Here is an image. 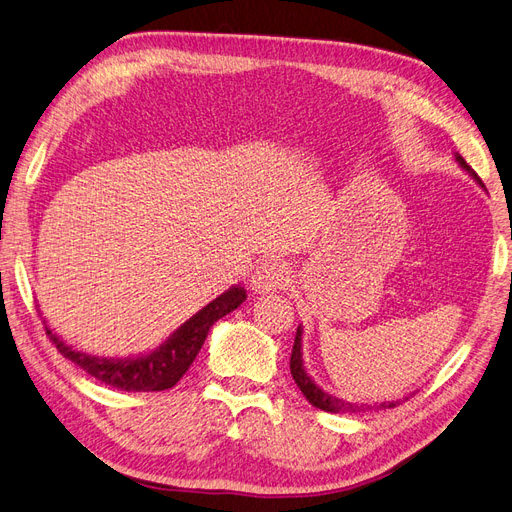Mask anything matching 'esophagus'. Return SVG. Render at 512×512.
I'll use <instances>...</instances> for the list:
<instances>
[{
  "mask_svg": "<svg viewBox=\"0 0 512 512\" xmlns=\"http://www.w3.org/2000/svg\"><path fill=\"white\" fill-rule=\"evenodd\" d=\"M287 285V272L278 261L268 259L257 266L251 276V287L255 293H274Z\"/></svg>",
  "mask_w": 512,
  "mask_h": 512,
  "instance_id": "1",
  "label": "esophagus"
}]
</instances>
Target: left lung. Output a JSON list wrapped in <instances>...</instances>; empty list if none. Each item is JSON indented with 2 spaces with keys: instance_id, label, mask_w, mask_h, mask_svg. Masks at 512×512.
<instances>
[{
  "instance_id": "8db88e82",
  "label": "left lung",
  "mask_w": 512,
  "mask_h": 512,
  "mask_svg": "<svg viewBox=\"0 0 512 512\" xmlns=\"http://www.w3.org/2000/svg\"><path fill=\"white\" fill-rule=\"evenodd\" d=\"M455 161L459 163V168H461V170H466V172L476 180L478 185L485 187V185H483V180L476 176V172L468 166L464 157L455 153ZM302 334H304V329H302V325H298V332H295V342H293V351H291V376H293V381L298 383L300 391L306 395V400H308L312 406H317V408H321V410H325V412H366V410H370L372 406H368V404H353V402H346V400L338 398V395H334V393H327V391H323L315 381H312V378H310V376H308V372H306V368H304ZM410 395H412V393H410ZM410 395H404V400H408ZM404 400L383 402V404H378V406H374V408H395L398 404H402Z\"/></svg>"
}]
</instances>
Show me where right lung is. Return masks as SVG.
Listing matches in <instances>:
<instances>
[{"label": "right lung", "instance_id": "right-lung-1", "mask_svg": "<svg viewBox=\"0 0 512 512\" xmlns=\"http://www.w3.org/2000/svg\"><path fill=\"white\" fill-rule=\"evenodd\" d=\"M244 300V287H229L217 300H212L202 310H197L189 321L180 325L166 342H161L157 346L155 351L138 357H95L72 349V346L65 344L51 327H46V334L51 336L53 344L65 359L74 361L76 366L95 376L97 381H102L104 385L121 391H163L174 387L189 370L193 359L202 349L210 327L225 315H229L232 310H236Z\"/></svg>", "mask_w": 512, "mask_h": 512}]
</instances>
